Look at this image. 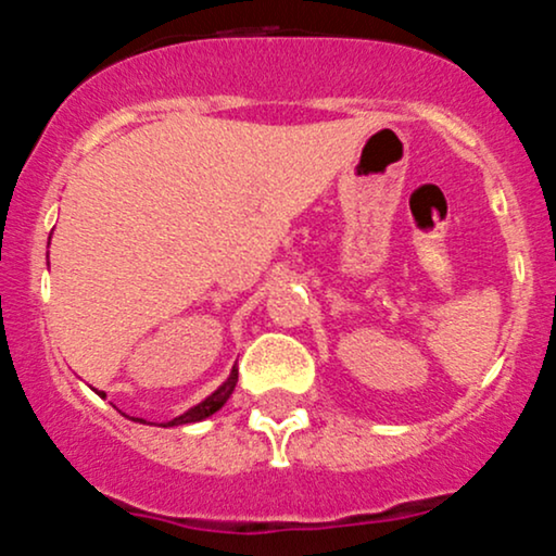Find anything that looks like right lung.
Instances as JSON below:
<instances>
[{"label":"right lung","mask_w":556,"mask_h":556,"mask_svg":"<svg viewBox=\"0 0 556 556\" xmlns=\"http://www.w3.org/2000/svg\"><path fill=\"white\" fill-rule=\"evenodd\" d=\"M235 386H237V367H231L229 377H227V382H224L222 388H218V390H213V393L208 395V399H205V401H200L198 406H192V408H189V412L181 414V417H174V419H170V422L161 425V427H174V425H192V422H203V419H208L211 414H216L218 408H222L224 404H227V401H229V395H231V390H235ZM97 395H100V399H105V393H102V390H97ZM139 422H142V419H139Z\"/></svg>","instance_id":"right-lung-1"}]
</instances>
